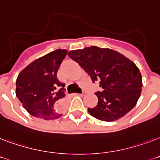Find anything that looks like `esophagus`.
Returning <instances> with one entry per match:
<instances>
[{
    "label": "esophagus",
    "mask_w": 160,
    "mask_h": 160,
    "mask_svg": "<svg viewBox=\"0 0 160 160\" xmlns=\"http://www.w3.org/2000/svg\"><path fill=\"white\" fill-rule=\"evenodd\" d=\"M84 95V93H81V94H78V93H75V95Z\"/></svg>",
    "instance_id": "obj_1"
}]
</instances>
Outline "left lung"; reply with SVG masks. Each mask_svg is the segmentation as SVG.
<instances>
[{
	"instance_id": "obj_1",
	"label": "left lung",
	"mask_w": 160,
	"mask_h": 160,
	"mask_svg": "<svg viewBox=\"0 0 160 160\" xmlns=\"http://www.w3.org/2000/svg\"><path fill=\"white\" fill-rule=\"evenodd\" d=\"M91 78L99 81L98 104L88 108L90 115L111 122L124 116L137 104L142 90V76L133 61L118 51L90 46L68 53Z\"/></svg>"
}]
</instances>
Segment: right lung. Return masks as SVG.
<instances>
[{
  "label": "right lung",
  "instance_id": "add662e5",
  "mask_svg": "<svg viewBox=\"0 0 160 160\" xmlns=\"http://www.w3.org/2000/svg\"><path fill=\"white\" fill-rule=\"evenodd\" d=\"M67 52L61 49L52 51L34 60L18 75L16 96L31 115L45 120L62 115L65 84L58 80L57 71Z\"/></svg>",
  "mask_w": 160,
  "mask_h": 160
}]
</instances>
